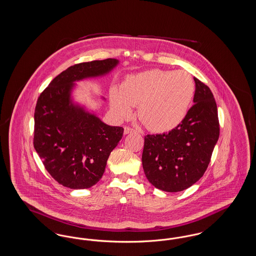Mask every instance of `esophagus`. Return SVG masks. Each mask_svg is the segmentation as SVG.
I'll use <instances>...</instances> for the list:
<instances>
[{"label": "esophagus", "instance_id": "obj_1", "mask_svg": "<svg viewBox=\"0 0 256 256\" xmlns=\"http://www.w3.org/2000/svg\"><path fill=\"white\" fill-rule=\"evenodd\" d=\"M135 130H132V128H130V126H124V134H132V132H134Z\"/></svg>", "mask_w": 256, "mask_h": 256}]
</instances>
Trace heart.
I'll return each instance as SVG.
<instances>
[{"label":"heart","instance_id":"obj_1","mask_svg":"<svg viewBox=\"0 0 256 256\" xmlns=\"http://www.w3.org/2000/svg\"><path fill=\"white\" fill-rule=\"evenodd\" d=\"M195 92V82L188 72L152 69L126 78L120 92L112 88L110 106L122 119L138 106V117L150 130L167 132L185 120Z\"/></svg>","mask_w":256,"mask_h":256}]
</instances>
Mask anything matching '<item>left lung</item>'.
Masks as SVG:
<instances>
[{"label":"left lung","instance_id":"obj_1","mask_svg":"<svg viewBox=\"0 0 256 256\" xmlns=\"http://www.w3.org/2000/svg\"><path fill=\"white\" fill-rule=\"evenodd\" d=\"M194 106L168 134L145 136L142 164L146 178L166 192L183 191L206 172L220 135L214 96L196 78Z\"/></svg>","mask_w":256,"mask_h":256}]
</instances>
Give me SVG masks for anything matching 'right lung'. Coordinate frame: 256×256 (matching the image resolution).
I'll return each instance as SVG.
<instances>
[{"label":"right lung","instance_id":"add662e5","mask_svg":"<svg viewBox=\"0 0 256 256\" xmlns=\"http://www.w3.org/2000/svg\"><path fill=\"white\" fill-rule=\"evenodd\" d=\"M118 63L108 58L74 64L56 76L37 100L34 146L52 178L64 187L95 185L122 139V126L102 122L71 98L74 82L104 76Z\"/></svg>","mask_w":256,"mask_h":256}]
</instances>
